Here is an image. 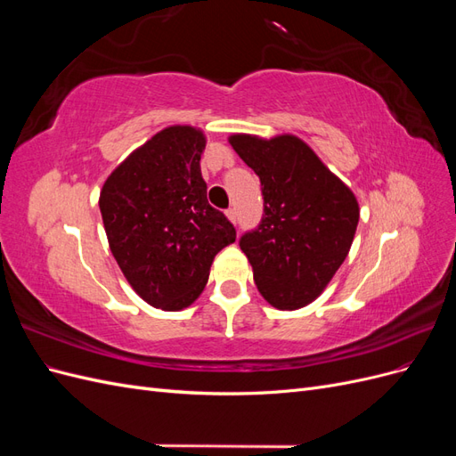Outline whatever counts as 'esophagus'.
<instances>
[{
	"instance_id": "obj_1",
	"label": "esophagus",
	"mask_w": 456,
	"mask_h": 456,
	"mask_svg": "<svg viewBox=\"0 0 456 456\" xmlns=\"http://www.w3.org/2000/svg\"><path fill=\"white\" fill-rule=\"evenodd\" d=\"M226 216L232 220L233 224H236V220H238V213H236V209H233V207H230V209L226 211Z\"/></svg>"
}]
</instances>
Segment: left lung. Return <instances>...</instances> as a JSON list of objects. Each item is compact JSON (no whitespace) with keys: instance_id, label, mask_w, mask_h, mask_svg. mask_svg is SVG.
Listing matches in <instances>:
<instances>
[{"instance_id":"1","label":"left lung","mask_w":456,"mask_h":456,"mask_svg":"<svg viewBox=\"0 0 456 456\" xmlns=\"http://www.w3.org/2000/svg\"><path fill=\"white\" fill-rule=\"evenodd\" d=\"M230 144L260 178L265 200L258 226L240 238L258 293L278 310L306 306L350 251L360 220L355 196L293 134H233Z\"/></svg>"}]
</instances>
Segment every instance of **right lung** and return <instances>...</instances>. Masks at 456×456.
<instances>
[{"label": "right lung", "instance_id": "obj_1", "mask_svg": "<svg viewBox=\"0 0 456 456\" xmlns=\"http://www.w3.org/2000/svg\"><path fill=\"white\" fill-rule=\"evenodd\" d=\"M201 131L175 126L134 150L102 186L99 207L110 249L148 305L183 310L209 280L215 255L236 228L207 201Z\"/></svg>", "mask_w": 456, "mask_h": 456}]
</instances>
